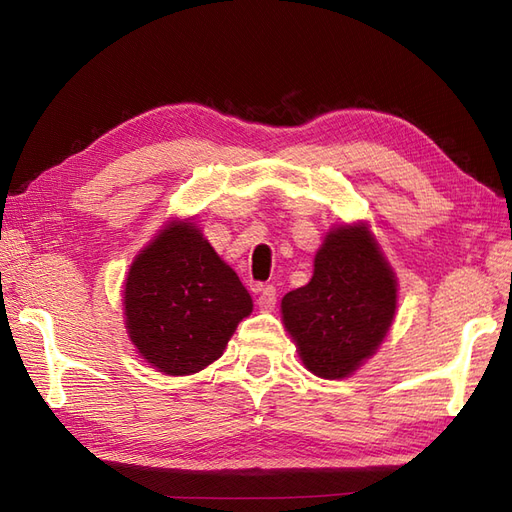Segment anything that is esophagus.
Returning a JSON list of instances; mask_svg holds the SVG:
<instances>
[{
  "instance_id": "esophagus-1",
  "label": "esophagus",
  "mask_w": 512,
  "mask_h": 512,
  "mask_svg": "<svg viewBox=\"0 0 512 512\" xmlns=\"http://www.w3.org/2000/svg\"><path fill=\"white\" fill-rule=\"evenodd\" d=\"M275 301H277V292L273 286H262L258 288V307L262 309V312H271V309L275 307Z\"/></svg>"
}]
</instances>
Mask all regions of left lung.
Wrapping results in <instances>:
<instances>
[{
  "mask_svg": "<svg viewBox=\"0 0 512 512\" xmlns=\"http://www.w3.org/2000/svg\"><path fill=\"white\" fill-rule=\"evenodd\" d=\"M397 277L365 222L333 226L309 284L282 299V320L303 365L324 380L352 376L384 342Z\"/></svg>",
  "mask_w": 512,
  "mask_h": 512,
  "instance_id": "obj_1",
  "label": "left lung"
}]
</instances>
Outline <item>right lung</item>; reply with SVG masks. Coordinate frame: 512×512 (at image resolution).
Wrapping results in <instances>:
<instances>
[{
  "label": "right lung",
  "mask_w": 512,
  "mask_h": 512,
  "mask_svg": "<svg viewBox=\"0 0 512 512\" xmlns=\"http://www.w3.org/2000/svg\"><path fill=\"white\" fill-rule=\"evenodd\" d=\"M254 303L192 220H170L132 260L123 316L136 352L166 376L198 374L224 354Z\"/></svg>",
  "instance_id": "add662e5"
}]
</instances>
